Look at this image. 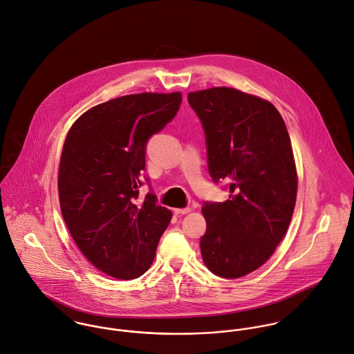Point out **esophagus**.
I'll return each instance as SVG.
<instances>
[{
	"label": "esophagus",
	"instance_id": "1",
	"mask_svg": "<svg viewBox=\"0 0 354 354\" xmlns=\"http://www.w3.org/2000/svg\"><path fill=\"white\" fill-rule=\"evenodd\" d=\"M174 212L177 215H185V214H189L191 212V208H176Z\"/></svg>",
	"mask_w": 354,
	"mask_h": 354
}]
</instances>
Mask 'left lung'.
<instances>
[{"label": "left lung", "mask_w": 354, "mask_h": 354, "mask_svg": "<svg viewBox=\"0 0 354 354\" xmlns=\"http://www.w3.org/2000/svg\"><path fill=\"white\" fill-rule=\"evenodd\" d=\"M202 121L212 180L229 183V199L204 203L205 267L236 279L261 267L290 225L297 169L285 121L271 102L230 87L188 94Z\"/></svg>", "instance_id": "left-lung-1"}]
</instances>
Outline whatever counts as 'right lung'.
Returning a JSON list of instances; mask_svg holds the SVG:
<instances>
[{
    "instance_id": "obj_1",
    "label": "right lung",
    "mask_w": 354,
    "mask_h": 354,
    "mask_svg": "<svg viewBox=\"0 0 354 354\" xmlns=\"http://www.w3.org/2000/svg\"><path fill=\"white\" fill-rule=\"evenodd\" d=\"M181 93H142L100 103L71 127L58 167L65 225L100 271L133 279L152 264L171 211L149 194L138 201L146 143L176 115Z\"/></svg>"
}]
</instances>
